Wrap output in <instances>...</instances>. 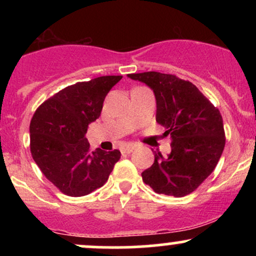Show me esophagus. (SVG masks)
I'll return each instance as SVG.
<instances>
[{"label": "esophagus", "instance_id": "34e87169", "mask_svg": "<svg viewBox=\"0 0 256 256\" xmlns=\"http://www.w3.org/2000/svg\"><path fill=\"white\" fill-rule=\"evenodd\" d=\"M134 146H126L125 148L122 149V154H130V152H134Z\"/></svg>", "mask_w": 256, "mask_h": 256}]
</instances>
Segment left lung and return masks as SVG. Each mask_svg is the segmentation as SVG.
<instances>
[{
  "label": "left lung",
  "mask_w": 256,
  "mask_h": 256,
  "mask_svg": "<svg viewBox=\"0 0 256 256\" xmlns=\"http://www.w3.org/2000/svg\"><path fill=\"white\" fill-rule=\"evenodd\" d=\"M128 77L154 91L156 122L172 140L167 158L154 152V164L142 172L143 182L158 194L189 195L214 171L224 150L222 114L195 85L174 74L143 72Z\"/></svg>",
  "instance_id": "obj_1"
}]
</instances>
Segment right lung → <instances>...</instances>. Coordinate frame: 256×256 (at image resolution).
I'll use <instances>...</instances> for the list:
<instances>
[{
  "instance_id": "right-lung-1",
  "label": "right lung",
  "mask_w": 256,
  "mask_h": 256,
  "mask_svg": "<svg viewBox=\"0 0 256 256\" xmlns=\"http://www.w3.org/2000/svg\"><path fill=\"white\" fill-rule=\"evenodd\" d=\"M122 76H104L60 90L34 112L30 149L34 162L61 192L79 198L108 180L119 161L118 149L90 150L85 134L101 116L104 101Z\"/></svg>"
}]
</instances>
